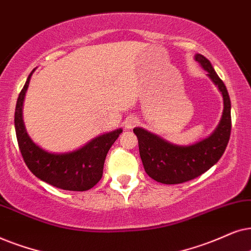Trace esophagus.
<instances>
[{
    "label": "esophagus",
    "mask_w": 251,
    "mask_h": 251,
    "mask_svg": "<svg viewBox=\"0 0 251 251\" xmlns=\"http://www.w3.org/2000/svg\"><path fill=\"white\" fill-rule=\"evenodd\" d=\"M136 123H138V118H136V117L129 116L128 118L124 120V126H125L126 129H131L136 125Z\"/></svg>",
    "instance_id": "esophagus-1"
}]
</instances>
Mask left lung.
I'll return each mask as SVG.
<instances>
[{
  "label": "left lung",
  "instance_id": "obj_1",
  "mask_svg": "<svg viewBox=\"0 0 251 251\" xmlns=\"http://www.w3.org/2000/svg\"><path fill=\"white\" fill-rule=\"evenodd\" d=\"M194 59L208 72L223 96V115L215 131L190 145H176L142 127L133 132L138 136L139 151L145 171L157 182L176 185L189 181L211 169L225 151L230 135V100L226 86L208 58L196 53Z\"/></svg>",
  "mask_w": 251,
  "mask_h": 251
}]
</instances>
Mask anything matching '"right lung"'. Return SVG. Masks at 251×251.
Listing matches in <instances>:
<instances>
[{"instance_id": "right-lung-1", "label": "right lung", "mask_w": 251, "mask_h": 251, "mask_svg": "<svg viewBox=\"0 0 251 251\" xmlns=\"http://www.w3.org/2000/svg\"><path fill=\"white\" fill-rule=\"evenodd\" d=\"M34 71L35 69L26 80L15 111V129L23 158L33 175L49 185L73 192L91 189L101 180L106 153L123 128L100 134L72 151L51 152L41 148L28 135L23 119L25 95Z\"/></svg>"}]
</instances>
